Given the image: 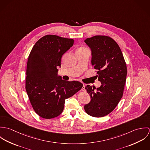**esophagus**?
I'll list each match as a JSON object with an SVG mask.
<instances>
[{
    "instance_id": "esophagus-1",
    "label": "esophagus",
    "mask_w": 150,
    "mask_h": 150,
    "mask_svg": "<svg viewBox=\"0 0 150 150\" xmlns=\"http://www.w3.org/2000/svg\"><path fill=\"white\" fill-rule=\"evenodd\" d=\"M85 87H86V85L83 84V88H82V91H86V88H85Z\"/></svg>"
}]
</instances>
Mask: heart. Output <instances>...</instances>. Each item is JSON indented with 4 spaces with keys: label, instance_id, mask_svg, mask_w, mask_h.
<instances>
[{
    "label": "heart",
    "instance_id": "b5f03b06",
    "mask_svg": "<svg viewBox=\"0 0 150 150\" xmlns=\"http://www.w3.org/2000/svg\"><path fill=\"white\" fill-rule=\"evenodd\" d=\"M85 48H83V47H81V48H80L79 49H78L77 50H84Z\"/></svg>",
    "mask_w": 150,
    "mask_h": 150
}]
</instances>
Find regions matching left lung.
<instances>
[{"mask_svg":"<svg viewBox=\"0 0 150 150\" xmlns=\"http://www.w3.org/2000/svg\"><path fill=\"white\" fill-rule=\"evenodd\" d=\"M84 42L91 50V64L97 70L96 76L101 83L96 89L86 86L91 100L84 109L91 116L102 117L113 111L122 97L127 64L119 45L111 38L95 36Z\"/></svg>","mask_w":150,"mask_h":150,"instance_id":"left-lung-1","label":"left lung"}]
</instances>
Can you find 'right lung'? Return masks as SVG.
<instances>
[{
	"mask_svg": "<svg viewBox=\"0 0 150 150\" xmlns=\"http://www.w3.org/2000/svg\"><path fill=\"white\" fill-rule=\"evenodd\" d=\"M73 44V39L48 35L39 39L30 51L25 88L35 111L43 118L59 115L65 99L83 87L80 82L64 81L58 74L62 55Z\"/></svg>",
	"mask_w": 150,
	"mask_h": 150,
	"instance_id": "1",
	"label": "right lung"
}]
</instances>
